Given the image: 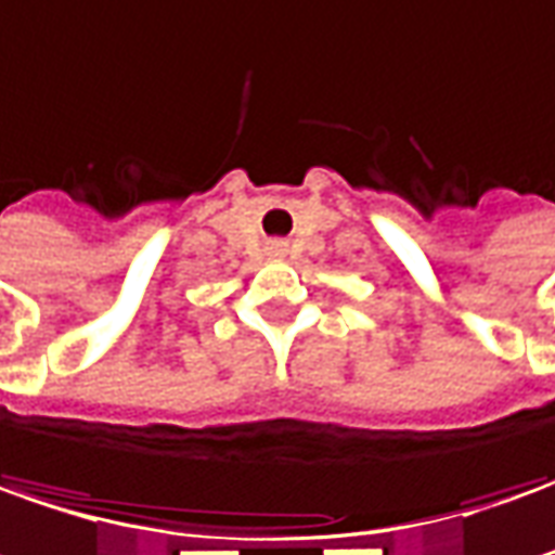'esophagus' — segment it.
<instances>
[{"mask_svg": "<svg viewBox=\"0 0 555 555\" xmlns=\"http://www.w3.org/2000/svg\"><path fill=\"white\" fill-rule=\"evenodd\" d=\"M270 251H273V255H285V242H273Z\"/></svg>", "mask_w": 555, "mask_h": 555, "instance_id": "esophagus-1", "label": "esophagus"}]
</instances>
